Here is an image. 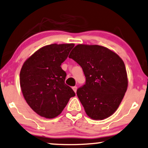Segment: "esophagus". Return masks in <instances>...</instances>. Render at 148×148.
Returning <instances> with one entry per match:
<instances>
[{"label": "esophagus", "instance_id": "esophagus-1", "mask_svg": "<svg viewBox=\"0 0 148 148\" xmlns=\"http://www.w3.org/2000/svg\"><path fill=\"white\" fill-rule=\"evenodd\" d=\"M72 89H73V91H74L75 93H76V92H77V87L76 86H74V87H72Z\"/></svg>", "mask_w": 148, "mask_h": 148}]
</instances>
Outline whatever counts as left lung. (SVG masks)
<instances>
[{
	"label": "left lung",
	"instance_id": "left-lung-1",
	"mask_svg": "<svg viewBox=\"0 0 148 148\" xmlns=\"http://www.w3.org/2000/svg\"><path fill=\"white\" fill-rule=\"evenodd\" d=\"M69 57L82 67L86 77L77 95L87 115L95 120L110 117L127 91V75L123 60L110 49L97 45H77Z\"/></svg>",
	"mask_w": 148,
	"mask_h": 148
}]
</instances>
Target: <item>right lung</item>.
Listing matches in <instances>:
<instances>
[{"label": "right lung", "instance_id": "1", "mask_svg": "<svg viewBox=\"0 0 148 148\" xmlns=\"http://www.w3.org/2000/svg\"><path fill=\"white\" fill-rule=\"evenodd\" d=\"M75 45L51 44L38 49L28 58L20 72L21 91L28 105L45 118L61 114L75 93L65 83L67 74L61 63Z\"/></svg>", "mask_w": 148, "mask_h": 148}]
</instances>
